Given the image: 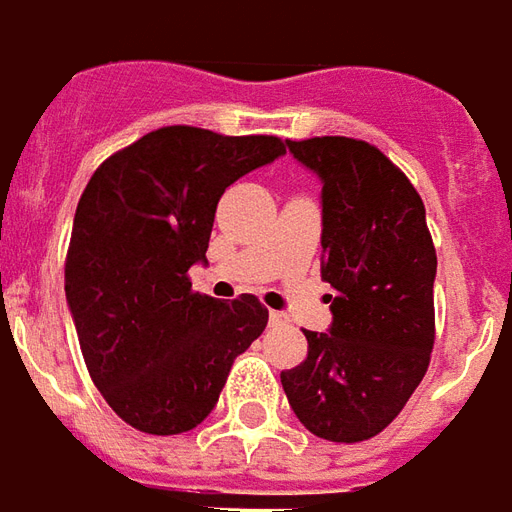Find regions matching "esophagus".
I'll return each instance as SVG.
<instances>
[{
	"mask_svg": "<svg viewBox=\"0 0 512 512\" xmlns=\"http://www.w3.org/2000/svg\"><path fill=\"white\" fill-rule=\"evenodd\" d=\"M283 322H286V313L270 311V324H283Z\"/></svg>",
	"mask_w": 512,
	"mask_h": 512,
	"instance_id": "34e87169",
	"label": "esophagus"
}]
</instances>
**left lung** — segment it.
I'll list each match as a JSON object with an SVG mask.
<instances>
[{
  "instance_id": "8db88e82",
  "label": "left lung",
  "mask_w": 512,
  "mask_h": 512,
  "mask_svg": "<svg viewBox=\"0 0 512 512\" xmlns=\"http://www.w3.org/2000/svg\"><path fill=\"white\" fill-rule=\"evenodd\" d=\"M286 147L322 179V281L335 294L330 330H302L308 357L283 371V393L319 439L365 442L404 409L434 349L436 251L423 199L365 141Z\"/></svg>"
}]
</instances>
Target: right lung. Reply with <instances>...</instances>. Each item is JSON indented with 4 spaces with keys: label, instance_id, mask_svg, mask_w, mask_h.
<instances>
[{
    "label": "right lung",
    "instance_id": "right-lung-1",
    "mask_svg": "<svg viewBox=\"0 0 512 512\" xmlns=\"http://www.w3.org/2000/svg\"><path fill=\"white\" fill-rule=\"evenodd\" d=\"M286 155L275 136L171 125L100 163L81 193L65 297L84 363L108 406L144 434H185L218 404L234 357L267 327L253 294L190 289L215 207L237 179Z\"/></svg>",
    "mask_w": 512,
    "mask_h": 512
}]
</instances>
